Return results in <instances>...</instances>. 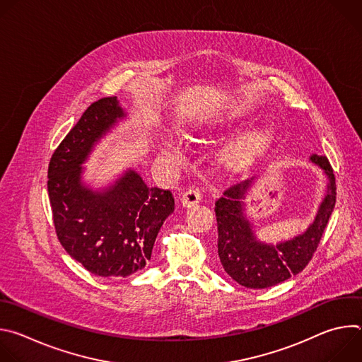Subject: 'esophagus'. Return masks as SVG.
<instances>
[{
    "mask_svg": "<svg viewBox=\"0 0 362 362\" xmlns=\"http://www.w3.org/2000/svg\"><path fill=\"white\" fill-rule=\"evenodd\" d=\"M182 204L186 206V208H192V206L197 204L202 200V193L197 187H190L182 194Z\"/></svg>",
    "mask_w": 362,
    "mask_h": 362,
    "instance_id": "34e87169",
    "label": "esophagus"
}]
</instances>
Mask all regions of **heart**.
I'll list each match as a JSON object with an SVG mask.
<instances>
[{"instance_id":"heart-1","label":"heart","mask_w":362,"mask_h":362,"mask_svg":"<svg viewBox=\"0 0 362 362\" xmlns=\"http://www.w3.org/2000/svg\"><path fill=\"white\" fill-rule=\"evenodd\" d=\"M228 122H233V120L229 119ZM269 137L271 134L267 127L245 133L228 144L225 150V156L232 165H236V166L245 165L250 162L255 156H257V154L267 147ZM165 154L166 158H169L176 163L182 160V150L177 143H168L165 148Z\"/></svg>"}]
</instances>
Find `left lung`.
Wrapping results in <instances>:
<instances>
[{
    "instance_id": "obj_1",
    "label": "left lung",
    "mask_w": 362,
    "mask_h": 362,
    "mask_svg": "<svg viewBox=\"0 0 362 362\" xmlns=\"http://www.w3.org/2000/svg\"><path fill=\"white\" fill-rule=\"evenodd\" d=\"M309 159L327 176V190L314 222L303 233L289 240L272 245L256 238L253 223L245 214L243 202L256 177L230 186L216 200L218 253L225 272L239 285L250 289L278 285L299 274L313 259L334 211L337 187L328 159L318 154H313Z\"/></svg>"
}]
</instances>
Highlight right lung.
Segmentation results:
<instances>
[{
    "label": "right lung",
    "mask_w": 362,
    "mask_h": 362,
    "mask_svg": "<svg viewBox=\"0 0 362 362\" xmlns=\"http://www.w3.org/2000/svg\"><path fill=\"white\" fill-rule=\"evenodd\" d=\"M126 116L117 97L93 103L48 165V197L60 243L88 272L105 278L143 269L175 211L172 192L148 187L133 169L103 189L83 182V165L94 146Z\"/></svg>",
    "instance_id": "add662e5"
}]
</instances>
